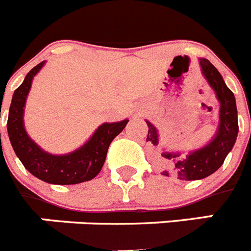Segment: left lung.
<instances>
[{
  "label": "left lung",
  "mask_w": 251,
  "mask_h": 251,
  "mask_svg": "<svg viewBox=\"0 0 251 251\" xmlns=\"http://www.w3.org/2000/svg\"><path fill=\"white\" fill-rule=\"evenodd\" d=\"M201 74L215 92L220 103L219 124L212 139L207 145L194 151H172L166 147L157 148L158 130L146 119L148 126L147 142L153 148V159L161 175L181 181H196L210 176L223 166L226 156L234 147L239 133L238 109L234 93L227 88L223 76L207 59H199Z\"/></svg>",
  "instance_id": "obj_1"
}]
</instances>
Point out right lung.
I'll use <instances>...</instances> for the list:
<instances>
[{
	"label": "right lung",
	"instance_id": "right-lung-1",
	"mask_svg": "<svg viewBox=\"0 0 251 251\" xmlns=\"http://www.w3.org/2000/svg\"><path fill=\"white\" fill-rule=\"evenodd\" d=\"M45 63L41 61L31 69L21 85L13 93L7 119L11 146L26 170L44 182L52 185H76L90 181L100 172L110 143L126 128L129 119L103 123L83 146L73 152L65 154L46 152L34 139L30 138L24 122L26 99L32 80Z\"/></svg>",
	"mask_w": 251,
	"mask_h": 251
}]
</instances>
